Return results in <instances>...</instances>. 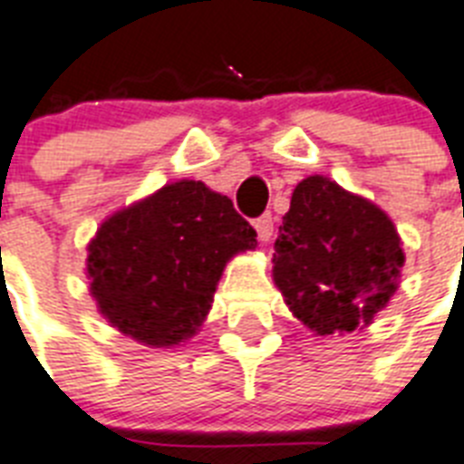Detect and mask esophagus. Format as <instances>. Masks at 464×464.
Returning <instances> with one entry per match:
<instances>
[{"mask_svg": "<svg viewBox=\"0 0 464 464\" xmlns=\"http://www.w3.org/2000/svg\"><path fill=\"white\" fill-rule=\"evenodd\" d=\"M255 231H257L259 243H269L271 236H274V219H271V214H265V217H259L255 221Z\"/></svg>", "mask_w": 464, "mask_h": 464, "instance_id": "1", "label": "esophagus"}]
</instances>
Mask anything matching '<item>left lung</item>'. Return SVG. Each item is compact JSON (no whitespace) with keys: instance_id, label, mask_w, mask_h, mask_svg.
I'll use <instances>...</instances> for the list:
<instances>
[{"instance_id":"obj_1","label":"left lung","mask_w":464,"mask_h":464,"mask_svg":"<svg viewBox=\"0 0 464 464\" xmlns=\"http://www.w3.org/2000/svg\"><path fill=\"white\" fill-rule=\"evenodd\" d=\"M274 250V284L314 336L369 326L389 307L405 266L389 214L319 173L293 190Z\"/></svg>"}]
</instances>
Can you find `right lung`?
Masks as SVG:
<instances>
[{"mask_svg": "<svg viewBox=\"0 0 464 464\" xmlns=\"http://www.w3.org/2000/svg\"><path fill=\"white\" fill-rule=\"evenodd\" d=\"M255 247L257 233L226 195L173 180L102 221L85 259L90 295L123 336L173 348L199 331L226 265Z\"/></svg>", "mask_w": 464, "mask_h": 464, "instance_id": "add662e5", "label": "right lung"}]
</instances>
